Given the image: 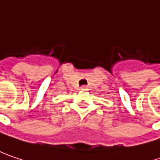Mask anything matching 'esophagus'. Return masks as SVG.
<instances>
[{
  "label": "esophagus",
  "instance_id": "obj_1",
  "mask_svg": "<svg viewBox=\"0 0 160 160\" xmlns=\"http://www.w3.org/2000/svg\"><path fill=\"white\" fill-rule=\"evenodd\" d=\"M80 89H81V90L87 91V90H88V88L87 86H82V87L80 88Z\"/></svg>",
  "mask_w": 160,
  "mask_h": 160
}]
</instances>
